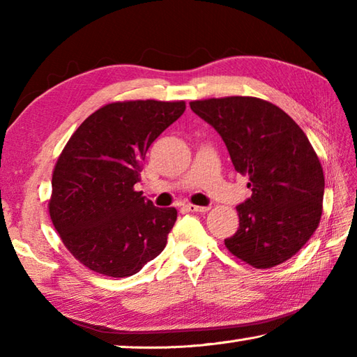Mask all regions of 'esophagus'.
Returning <instances> with one entry per match:
<instances>
[{
  "label": "esophagus",
  "instance_id": "esophagus-1",
  "mask_svg": "<svg viewBox=\"0 0 357 357\" xmlns=\"http://www.w3.org/2000/svg\"><path fill=\"white\" fill-rule=\"evenodd\" d=\"M184 208L187 211H196V213H206L210 210V207H202V206H193V204H185Z\"/></svg>",
  "mask_w": 357,
  "mask_h": 357
}]
</instances>
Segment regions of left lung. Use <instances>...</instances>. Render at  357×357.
Listing matches in <instances>:
<instances>
[{"mask_svg":"<svg viewBox=\"0 0 357 357\" xmlns=\"http://www.w3.org/2000/svg\"><path fill=\"white\" fill-rule=\"evenodd\" d=\"M190 109L221 135L252 188L236 207L239 229L225 247L255 268L290 259L322 215L324 172L307 135L282 109L253 96L192 101Z\"/></svg>","mask_w":357,"mask_h":357,"instance_id":"obj_1","label":"left lung"}]
</instances>
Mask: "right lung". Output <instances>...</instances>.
Listing matches in <instances>:
<instances>
[{"label":"right lung","instance_id":"obj_1","mask_svg":"<svg viewBox=\"0 0 357 357\" xmlns=\"http://www.w3.org/2000/svg\"><path fill=\"white\" fill-rule=\"evenodd\" d=\"M184 101L105 104L66 144L52 174L49 213L66 248L95 273L127 278L162 252L176 222L135 190L149 147Z\"/></svg>","mask_w":357,"mask_h":357}]
</instances>
